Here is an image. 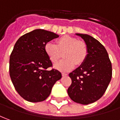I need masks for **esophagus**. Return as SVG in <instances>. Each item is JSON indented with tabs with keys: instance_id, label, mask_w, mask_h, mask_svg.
I'll return each mask as SVG.
<instances>
[{
	"instance_id": "esophagus-1",
	"label": "esophagus",
	"mask_w": 120,
	"mask_h": 120,
	"mask_svg": "<svg viewBox=\"0 0 120 120\" xmlns=\"http://www.w3.org/2000/svg\"><path fill=\"white\" fill-rule=\"evenodd\" d=\"M68 73H66V72H62V76H67Z\"/></svg>"
}]
</instances>
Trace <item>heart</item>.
I'll return each mask as SVG.
<instances>
[{"label": "heart", "instance_id": "obj_1", "mask_svg": "<svg viewBox=\"0 0 120 120\" xmlns=\"http://www.w3.org/2000/svg\"><path fill=\"white\" fill-rule=\"evenodd\" d=\"M55 43L48 42L45 44L44 49L49 61L56 63L63 53L64 59L59 61L55 67L61 71L73 69L75 64L81 65L87 55V46L84 41L70 36H63L56 40Z\"/></svg>", "mask_w": 120, "mask_h": 120}]
</instances>
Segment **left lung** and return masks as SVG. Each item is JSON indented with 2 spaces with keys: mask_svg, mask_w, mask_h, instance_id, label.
<instances>
[{
  "mask_svg": "<svg viewBox=\"0 0 120 120\" xmlns=\"http://www.w3.org/2000/svg\"><path fill=\"white\" fill-rule=\"evenodd\" d=\"M87 46V55L84 63L69 74L72 84L68 96L76 103L88 105L104 95L112 78V64L105 48L92 36L76 34Z\"/></svg>",
  "mask_w": 120,
  "mask_h": 120,
  "instance_id": "obj_1",
  "label": "left lung"
}]
</instances>
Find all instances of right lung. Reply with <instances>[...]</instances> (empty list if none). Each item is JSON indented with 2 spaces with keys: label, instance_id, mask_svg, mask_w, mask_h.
I'll return each mask as SVG.
<instances>
[{
  "label": "right lung",
  "instance_id": "1",
  "mask_svg": "<svg viewBox=\"0 0 120 120\" xmlns=\"http://www.w3.org/2000/svg\"><path fill=\"white\" fill-rule=\"evenodd\" d=\"M57 37L53 32L36 29L21 36L15 44L10 57V76L17 93L27 101L46 100L61 78L57 70H47L52 63L44 49L46 43Z\"/></svg>",
  "mask_w": 120,
  "mask_h": 120
}]
</instances>
